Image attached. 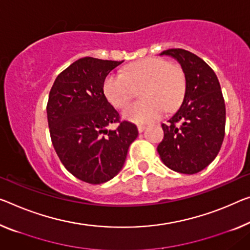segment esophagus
<instances>
[{
	"label": "esophagus",
	"instance_id": "esophagus-1",
	"mask_svg": "<svg viewBox=\"0 0 250 250\" xmlns=\"http://www.w3.org/2000/svg\"><path fill=\"white\" fill-rule=\"evenodd\" d=\"M137 129H138V132L142 133L145 129V125H137Z\"/></svg>",
	"mask_w": 250,
	"mask_h": 250
}]
</instances>
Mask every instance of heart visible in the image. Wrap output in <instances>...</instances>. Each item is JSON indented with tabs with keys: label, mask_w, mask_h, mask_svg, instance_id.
I'll use <instances>...</instances> for the list:
<instances>
[{
	"label": "heart",
	"mask_w": 250,
	"mask_h": 250,
	"mask_svg": "<svg viewBox=\"0 0 250 250\" xmlns=\"http://www.w3.org/2000/svg\"><path fill=\"white\" fill-rule=\"evenodd\" d=\"M141 88L142 101L125 108L123 116L134 123L153 122L164 110L173 112L181 105L187 90L186 74L178 64L151 57L130 63L124 75H108L103 85L107 101L116 108L127 105Z\"/></svg>",
	"instance_id": "obj_1"
}]
</instances>
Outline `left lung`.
Here are the masks:
<instances>
[{
    "label": "left lung",
    "instance_id": "1",
    "mask_svg": "<svg viewBox=\"0 0 250 250\" xmlns=\"http://www.w3.org/2000/svg\"><path fill=\"white\" fill-rule=\"evenodd\" d=\"M173 57L181 64L187 90L181 107L168 124L157 146L168 168L194 174L216 159L225 137L226 106L214 71L198 56L184 49H168L161 56Z\"/></svg>",
    "mask_w": 250,
    "mask_h": 250
}]
</instances>
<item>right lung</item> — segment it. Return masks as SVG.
Segmentation results:
<instances>
[{
  "label": "right lung",
  "instance_id": "1",
  "mask_svg": "<svg viewBox=\"0 0 250 250\" xmlns=\"http://www.w3.org/2000/svg\"><path fill=\"white\" fill-rule=\"evenodd\" d=\"M123 61L85 57L60 72L47 104L50 136L63 167L90 184L109 181L122 170L138 130L104 95V80ZM119 123L116 130L106 126Z\"/></svg>",
  "mask_w": 250,
  "mask_h": 250
}]
</instances>
